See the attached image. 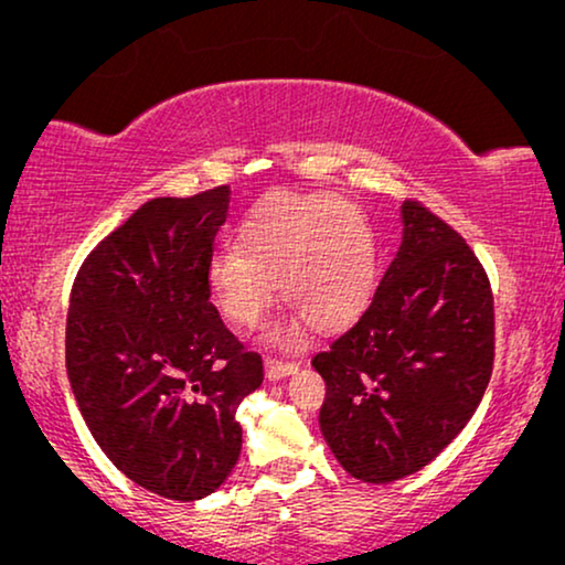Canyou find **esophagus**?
Wrapping results in <instances>:
<instances>
[{"mask_svg":"<svg viewBox=\"0 0 565 565\" xmlns=\"http://www.w3.org/2000/svg\"><path fill=\"white\" fill-rule=\"evenodd\" d=\"M298 370L296 362H282V360H265V375L267 381H282L285 375H292Z\"/></svg>","mask_w":565,"mask_h":565,"instance_id":"34e87169","label":"esophagus"}]
</instances>
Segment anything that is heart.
Wrapping results in <instances>:
<instances>
[{
	"instance_id": "1",
	"label": "heart",
	"mask_w": 565,
	"mask_h": 565,
	"mask_svg": "<svg viewBox=\"0 0 565 565\" xmlns=\"http://www.w3.org/2000/svg\"><path fill=\"white\" fill-rule=\"evenodd\" d=\"M238 249H218L207 262V285L218 311L254 329L277 303L300 316L277 331L292 342L300 323L334 331L358 319L375 282V242L358 207L339 195L267 198L238 228Z\"/></svg>"
}]
</instances>
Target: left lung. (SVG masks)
Listing matches in <instances>:
<instances>
[{
	"label": "left lung",
	"instance_id": "8db88e82",
	"mask_svg": "<svg viewBox=\"0 0 565 565\" xmlns=\"http://www.w3.org/2000/svg\"><path fill=\"white\" fill-rule=\"evenodd\" d=\"M404 238L373 300L311 365L319 424L352 478L391 483L437 458L481 404L493 370V296L452 226L401 205Z\"/></svg>",
	"mask_w": 565,
	"mask_h": 565
}]
</instances>
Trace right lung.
<instances>
[{"label":"right lung","mask_w":565,"mask_h":565,"mask_svg":"<svg viewBox=\"0 0 565 565\" xmlns=\"http://www.w3.org/2000/svg\"><path fill=\"white\" fill-rule=\"evenodd\" d=\"M228 203V184L143 203L89 252L68 300L66 373L92 437L122 476L174 501L226 481L242 455L236 408L265 377L211 303Z\"/></svg>","instance_id":"add662e5"}]
</instances>
